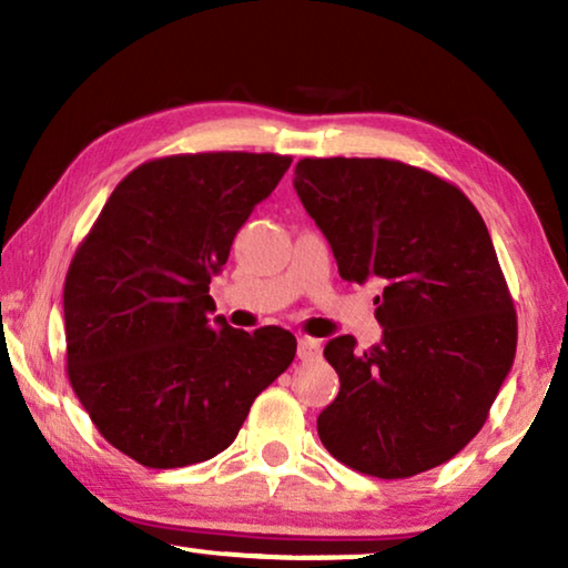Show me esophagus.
<instances>
[{
  "instance_id": "obj_1",
  "label": "esophagus",
  "mask_w": 568,
  "mask_h": 568,
  "mask_svg": "<svg viewBox=\"0 0 568 568\" xmlns=\"http://www.w3.org/2000/svg\"><path fill=\"white\" fill-rule=\"evenodd\" d=\"M297 358H301V361L321 358V341L311 338V335H303V338H297Z\"/></svg>"
}]
</instances>
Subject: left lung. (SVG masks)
<instances>
[{"label": "left lung", "mask_w": 568, "mask_h": 568, "mask_svg": "<svg viewBox=\"0 0 568 568\" xmlns=\"http://www.w3.org/2000/svg\"><path fill=\"white\" fill-rule=\"evenodd\" d=\"M293 185L343 281L378 277L383 341L323 355L341 390L318 416L333 458L408 478L454 458L488 418L516 355V311L484 217L456 185L383 158H305Z\"/></svg>", "instance_id": "obj_1"}]
</instances>
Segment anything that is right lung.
I'll use <instances>...</instances> for the list:
<instances>
[{
    "instance_id": "1",
    "label": "right lung",
    "mask_w": 568,
    "mask_h": 568,
    "mask_svg": "<svg viewBox=\"0 0 568 568\" xmlns=\"http://www.w3.org/2000/svg\"><path fill=\"white\" fill-rule=\"evenodd\" d=\"M291 162L273 152L150 160L77 247L64 281L67 376L104 440L142 466L217 456L295 358V335L277 325L210 323L207 295Z\"/></svg>"
}]
</instances>
